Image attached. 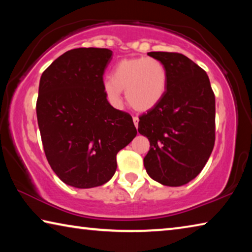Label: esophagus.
<instances>
[{
	"label": "esophagus",
	"mask_w": 252,
	"mask_h": 252,
	"mask_svg": "<svg viewBox=\"0 0 252 252\" xmlns=\"http://www.w3.org/2000/svg\"><path fill=\"white\" fill-rule=\"evenodd\" d=\"M133 123H134L135 127L139 126V118L138 117H133Z\"/></svg>",
	"instance_id": "34e87169"
}]
</instances>
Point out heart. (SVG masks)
I'll list each match as a JSON object with an SVG mask.
<instances>
[{
  "mask_svg": "<svg viewBox=\"0 0 252 252\" xmlns=\"http://www.w3.org/2000/svg\"><path fill=\"white\" fill-rule=\"evenodd\" d=\"M168 73L163 63L155 58H132L119 61L103 83L108 100L121 104V91L127 103L136 111H148L165 94Z\"/></svg>",
  "mask_w": 252,
  "mask_h": 252,
  "instance_id": "b5f03b06",
  "label": "heart"
}]
</instances>
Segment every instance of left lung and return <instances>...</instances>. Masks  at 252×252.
I'll list each match as a JSON object with an SVG mask.
<instances>
[{
  "label": "left lung",
  "instance_id": "left-lung-1",
  "mask_svg": "<svg viewBox=\"0 0 252 252\" xmlns=\"http://www.w3.org/2000/svg\"><path fill=\"white\" fill-rule=\"evenodd\" d=\"M168 73L165 94L139 117L140 134L150 141L147 172L163 186L180 187L201 172L216 140V99L206 71L176 52H149Z\"/></svg>",
  "mask_w": 252,
  "mask_h": 252
}]
</instances>
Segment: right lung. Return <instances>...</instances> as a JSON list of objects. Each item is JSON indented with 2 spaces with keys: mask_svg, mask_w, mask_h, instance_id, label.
<instances>
[{
  "mask_svg": "<svg viewBox=\"0 0 252 252\" xmlns=\"http://www.w3.org/2000/svg\"><path fill=\"white\" fill-rule=\"evenodd\" d=\"M109 49L79 48L42 73L36 117L44 153L66 185H104L117 170L118 152L136 135L129 113L114 109L103 90Z\"/></svg>",
  "mask_w": 252,
  "mask_h": 252,
  "instance_id": "add662e5",
  "label": "right lung"
}]
</instances>
